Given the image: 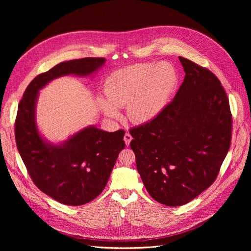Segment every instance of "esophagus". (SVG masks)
Listing matches in <instances>:
<instances>
[{
	"label": "esophagus",
	"instance_id": "34e87169",
	"mask_svg": "<svg viewBox=\"0 0 251 251\" xmlns=\"http://www.w3.org/2000/svg\"><path fill=\"white\" fill-rule=\"evenodd\" d=\"M124 141H125V144H126L127 146H129V145H130V142L132 141V136H131L129 133H126V134L124 135Z\"/></svg>",
	"mask_w": 251,
	"mask_h": 251
}]
</instances>
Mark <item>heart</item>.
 I'll return each instance as SVG.
<instances>
[{"mask_svg":"<svg viewBox=\"0 0 251 251\" xmlns=\"http://www.w3.org/2000/svg\"><path fill=\"white\" fill-rule=\"evenodd\" d=\"M176 82L173 67L167 62L135 64L115 71L106 79L104 93L107 101L99 99L106 116L120 117L118 108L127 107L129 119L147 123L157 118L165 108Z\"/></svg>","mask_w":251,"mask_h":251,"instance_id":"1","label":"heart"}]
</instances>
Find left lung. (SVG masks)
I'll return each mask as SVG.
<instances>
[{
	"instance_id": "obj_1",
	"label": "left lung",
	"mask_w": 251,
	"mask_h": 251,
	"mask_svg": "<svg viewBox=\"0 0 251 251\" xmlns=\"http://www.w3.org/2000/svg\"><path fill=\"white\" fill-rule=\"evenodd\" d=\"M186 73L154 120L130 129L137 170L149 195L168 206L190 202L217 180L231 142L232 115L220 79L178 56Z\"/></svg>"
}]
</instances>
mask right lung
<instances>
[{
  "mask_svg": "<svg viewBox=\"0 0 251 251\" xmlns=\"http://www.w3.org/2000/svg\"><path fill=\"white\" fill-rule=\"evenodd\" d=\"M104 62V57L62 61L35 76L19 103L15 136L22 160L34 185L63 204L81 205L101 194L125 148V131L109 133L90 126L61 145H50L35 124V101L39 90L50 80L67 75H88Z\"/></svg>",
  "mask_w": 251,
  "mask_h": 251,
  "instance_id": "1",
  "label": "right lung"
}]
</instances>
